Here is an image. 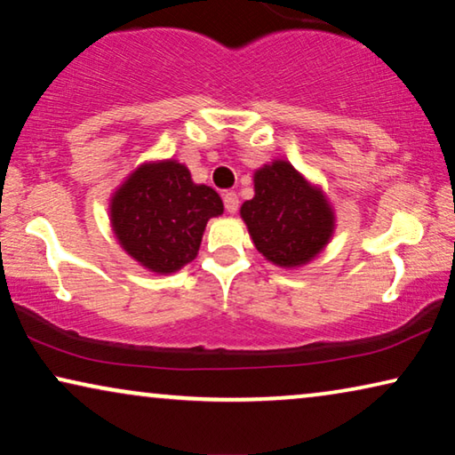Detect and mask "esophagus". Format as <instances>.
Returning <instances> with one entry per match:
<instances>
[{
	"mask_svg": "<svg viewBox=\"0 0 455 455\" xmlns=\"http://www.w3.org/2000/svg\"><path fill=\"white\" fill-rule=\"evenodd\" d=\"M223 204H226L228 213H235L240 204L238 195H235V192H226V195H223Z\"/></svg>",
	"mask_w": 455,
	"mask_h": 455,
	"instance_id": "esophagus-1",
	"label": "esophagus"
}]
</instances>
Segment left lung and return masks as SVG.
Listing matches in <instances>:
<instances>
[{
	"label": "left lung",
	"instance_id": "8db88e82",
	"mask_svg": "<svg viewBox=\"0 0 455 455\" xmlns=\"http://www.w3.org/2000/svg\"><path fill=\"white\" fill-rule=\"evenodd\" d=\"M254 246L279 267H300L316 257L333 234V211L288 161L254 173V198L240 209Z\"/></svg>",
	"mask_w": 455,
	"mask_h": 455
}]
</instances>
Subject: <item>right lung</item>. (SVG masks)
<instances>
[{"label": "right lung", "mask_w": 455, "mask_h": 455, "mask_svg": "<svg viewBox=\"0 0 455 455\" xmlns=\"http://www.w3.org/2000/svg\"><path fill=\"white\" fill-rule=\"evenodd\" d=\"M221 213L220 195L192 182L178 161L140 165L111 198V226L122 248L155 273L190 263L207 221Z\"/></svg>", "instance_id": "obj_1"}]
</instances>
